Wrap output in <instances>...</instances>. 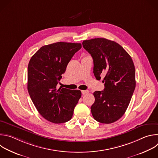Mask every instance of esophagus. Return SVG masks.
<instances>
[{
    "label": "esophagus",
    "mask_w": 158,
    "mask_h": 158,
    "mask_svg": "<svg viewBox=\"0 0 158 158\" xmlns=\"http://www.w3.org/2000/svg\"><path fill=\"white\" fill-rule=\"evenodd\" d=\"M88 92H89V90H82V94H87Z\"/></svg>",
    "instance_id": "esophagus-1"
}]
</instances>
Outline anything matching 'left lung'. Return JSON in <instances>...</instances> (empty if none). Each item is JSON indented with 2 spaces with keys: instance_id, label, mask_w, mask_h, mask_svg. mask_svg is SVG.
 I'll use <instances>...</instances> for the list:
<instances>
[{
  "instance_id": "obj_1",
  "label": "left lung",
  "mask_w": 158,
  "mask_h": 158,
  "mask_svg": "<svg viewBox=\"0 0 158 158\" xmlns=\"http://www.w3.org/2000/svg\"><path fill=\"white\" fill-rule=\"evenodd\" d=\"M82 46L92 57L96 79L104 76L103 90L94 92L92 116L102 123H114L126 112L135 89L133 60L122 46L106 38L84 40Z\"/></svg>"
}]
</instances>
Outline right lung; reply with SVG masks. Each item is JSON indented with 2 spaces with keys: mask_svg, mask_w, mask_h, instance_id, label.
Returning a JSON list of instances; mask_svg holds the SVG:
<instances>
[{
  "mask_svg": "<svg viewBox=\"0 0 158 158\" xmlns=\"http://www.w3.org/2000/svg\"><path fill=\"white\" fill-rule=\"evenodd\" d=\"M82 47L81 43L57 42L40 48L28 66L27 89L40 114L48 121L70 120L81 97L79 90L57 89L68 64Z\"/></svg>",
  "mask_w": 158,
  "mask_h": 158,
  "instance_id": "obj_1",
  "label": "right lung"
}]
</instances>
